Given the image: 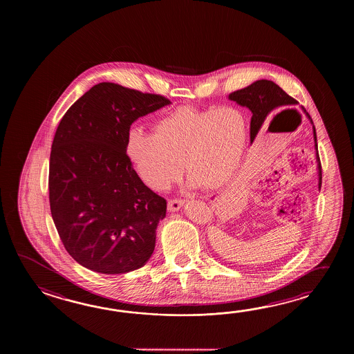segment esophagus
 I'll list each match as a JSON object with an SVG mask.
<instances>
[{
  "label": "esophagus",
  "instance_id": "obj_1",
  "mask_svg": "<svg viewBox=\"0 0 354 354\" xmlns=\"http://www.w3.org/2000/svg\"><path fill=\"white\" fill-rule=\"evenodd\" d=\"M183 205H185V200H180V198L169 200L168 201V210L171 211V212L178 211Z\"/></svg>",
  "mask_w": 354,
  "mask_h": 354
}]
</instances>
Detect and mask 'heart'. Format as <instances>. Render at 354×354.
I'll use <instances>...</instances> for the list:
<instances>
[{"label": "heart", "mask_w": 354, "mask_h": 354, "mask_svg": "<svg viewBox=\"0 0 354 354\" xmlns=\"http://www.w3.org/2000/svg\"><path fill=\"white\" fill-rule=\"evenodd\" d=\"M248 133L247 116L238 107H180L156 121L153 134L131 129L125 153L151 189H167L180 180L183 167L191 187L218 189L241 166Z\"/></svg>", "instance_id": "obj_1"}]
</instances>
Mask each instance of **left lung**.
Instances as JSON below:
<instances>
[{
    "label": "left lung",
    "mask_w": 354,
    "mask_h": 354,
    "mask_svg": "<svg viewBox=\"0 0 354 354\" xmlns=\"http://www.w3.org/2000/svg\"><path fill=\"white\" fill-rule=\"evenodd\" d=\"M229 100L235 101L238 105L243 107H248L252 111L250 119V143L254 142L259 130L266 128L267 122L272 118V113H274L279 107L294 106L297 104L295 98L288 96L285 91L268 80H259L256 82L249 84L248 87L235 91L229 95ZM304 113H306L308 120L313 124L310 115L302 107ZM314 130V142H315L316 162H317V176H319V189L322 188V163L319 158L317 151V140H316L315 127L313 124Z\"/></svg>",
    "instance_id": "left-lung-1"
}]
</instances>
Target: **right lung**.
<instances>
[{
  "label": "right lung",
  "mask_w": 354,
  "mask_h": 354,
  "mask_svg": "<svg viewBox=\"0 0 354 354\" xmlns=\"http://www.w3.org/2000/svg\"><path fill=\"white\" fill-rule=\"evenodd\" d=\"M169 104L102 82L60 120L49 162L52 218L69 256L91 271L128 273L151 258L167 201L139 178L125 144L134 121Z\"/></svg>",
  "instance_id": "obj_1"
}]
</instances>
